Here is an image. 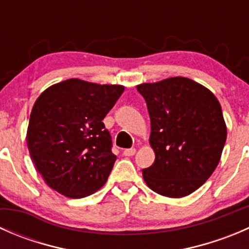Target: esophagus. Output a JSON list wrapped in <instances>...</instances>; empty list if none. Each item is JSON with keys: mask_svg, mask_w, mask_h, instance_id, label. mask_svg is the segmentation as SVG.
Masks as SVG:
<instances>
[{"mask_svg": "<svg viewBox=\"0 0 249 249\" xmlns=\"http://www.w3.org/2000/svg\"><path fill=\"white\" fill-rule=\"evenodd\" d=\"M135 153H136V149H135V148H130V149H125L124 152H123V154H124L125 157H132V155H135Z\"/></svg>", "mask_w": 249, "mask_h": 249, "instance_id": "obj_1", "label": "esophagus"}]
</instances>
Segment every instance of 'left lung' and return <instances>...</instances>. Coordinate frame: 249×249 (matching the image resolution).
Wrapping results in <instances>:
<instances>
[{
	"label": "left lung",
	"mask_w": 249,
	"mask_h": 249,
	"mask_svg": "<svg viewBox=\"0 0 249 249\" xmlns=\"http://www.w3.org/2000/svg\"><path fill=\"white\" fill-rule=\"evenodd\" d=\"M137 90L150 117L154 164L142 170L153 192L167 197L192 194L210 178L222 157L227 125L217 97L189 78L143 83Z\"/></svg>",
	"instance_id": "obj_1"
}]
</instances>
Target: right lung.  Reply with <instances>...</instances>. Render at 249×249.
Instances as JSON below:
<instances>
[{"label":"right lung","instance_id":"right-lung-1","mask_svg":"<svg viewBox=\"0 0 249 249\" xmlns=\"http://www.w3.org/2000/svg\"><path fill=\"white\" fill-rule=\"evenodd\" d=\"M123 91V85L72 78L39 95L26 142L36 170L52 189L80 199L106 183L117 157L102 120Z\"/></svg>","mask_w":249,"mask_h":249}]
</instances>
